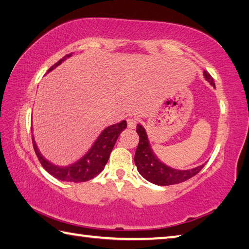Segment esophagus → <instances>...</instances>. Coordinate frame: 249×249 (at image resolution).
Listing matches in <instances>:
<instances>
[{"mask_svg": "<svg viewBox=\"0 0 249 249\" xmlns=\"http://www.w3.org/2000/svg\"><path fill=\"white\" fill-rule=\"evenodd\" d=\"M136 125H137V121L135 120V119H128L127 120V126H128V128H135L136 127Z\"/></svg>", "mask_w": 249, "mask_h": 249, "instance_id": "obj_1", "label": "esophagus"}]
</instances>
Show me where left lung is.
I'll list each match as a JSON object with an SVG mask.
<instances>
[{"label":"left lung","instance_id":"left-lung-1","mask_svg":"<svg viewBox=\"0 0 249 249\" xmlns=\"http://www.w3.org/2000/svg\"><path fill=\"white\" fill-rule=\"evenodd\" d=\"M203 76L205 80L209 81L211 86L215 88L213 78L210 76V73L204 71ZM137 133L139 135V144L136 150L135 163L137 169H138V172L146 181L160 185V186L178 184L195 177L205 165L203 163V165L187 169V170H178V169L169 167L158 160L154 152L152 151L150 141L143 126L137 124Z\"/></svg>","mask_w":249,"mask_h":249}]
</instances>
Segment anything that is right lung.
Returning a JSON list of instances; mask_svg holds the SVG:
<instances>
[{
    "instance_id": "1",
    "label": "right lung",
    "mask_w": 249,
    "mask_h": 249,
    "mask_svg": "<svg viewBox=\"0 0 249 249\" xmlns=\"http://www.w3.org/2000/svg\"><path fill=\"white\" fill-rule=\"evenodd\" d=\"M72 53L67 54L64 57L56 62L53 66L50 67L48 71H53L55 67L59 66L63 61H65L67 57H71ZM127 127V123L123 120L120 123L110 125L106 127L102 134L98 136V138L95 140L94 144L91 146L87 154H84L80 160L71 163L68 166H57L54 163L47 160L46 158L40 154V152L37 147L36 142L34 140V136H32V141H33V146L38 160L40 161L41 166L44 167L45 170L54 177L57 179L65 182H86L95 178L104 170V168L107 163L110 153L112 151L113 146L118 140L120 134Z\"/></svg>"
}]
</instances>
